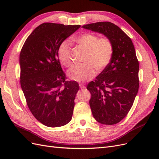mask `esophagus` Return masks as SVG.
Returning a JSON list of instances; mask_svg holds the SVG:
<instances>
[{
    "mask_svg": "<svg viewBox=\"0 0 159 159\" xmlns=\"http://www.w3.org/2000/svg\"><path fill=\"white\" fill-rule=\"evenodd\" d=\"M79 85H80V88L81 89H84V88H85V84H80Z\"/></svg>",
    "mask_w": 159,
    "mask_h": 159,
    "instance_id": "1",
    "label": "esophagus"
}]
</instances>
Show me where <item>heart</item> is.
Returning a JSON list of instances; mask_svg holds the SVG:
<instances>
[{"instance_id": "obj_1", "label": "heart", "mask_w": 159, "mask_h": 159, "mask_svg": "<svg viewBox=\"0 0 159 159\" xmlns=\"http://www.w3.org/2000/svg\"><path fill=\"white\" fill-rule=\"evenodd\" d=\"M75 41L88 50L84 64H76L68 70L70 78L75 81H85L92 79L96 69L101 71L110 64L113 55V43L107 37H100L93 33H85L79 36ZM60 63L66 67L72 64L71 44L68 40L61 42L57 50Z\"/></svg>"}]
</instances>
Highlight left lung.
Masks as SVG:
<instances>
[{
    "label": "left lung",
    "instance_id": "1",
    "mask_svg": "<svg viewBox=\"0 0 159 159\" xmlns=\"http://www.w3.org/2000/svg\"><path fill=\"white\" fill-rule=\"evenodd\" d=\"M83 28L103 34L113 43L110 64L88 84L87 89L96 121L107 125L118 123L127 116L139 90V65L134 47L131 38L113 23L99 22Z\"/></svg>",
    "mask_w": 159,
    "mask_h": 159
}]
</instances>
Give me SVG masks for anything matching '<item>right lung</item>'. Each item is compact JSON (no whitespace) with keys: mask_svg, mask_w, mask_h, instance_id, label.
I'll return each instance as SVG.
<instances>
[{"mask_svg":"<svg viewBox=\"0 0 159 159\" xmlns=\"http://www.w3.org/2000/svg\"><path fill=\"white\" fill-rule=\"evenodd\" d=\"M80 26L43 23L31 33L22 48L21 88L30 112L47 127H61L71 120L79 84L66 80L57 50L61 42Z\"/></svg>","mask_w":159,"mask_h":159,"instance_id":"1","label":"right lung"}]
</instances>
